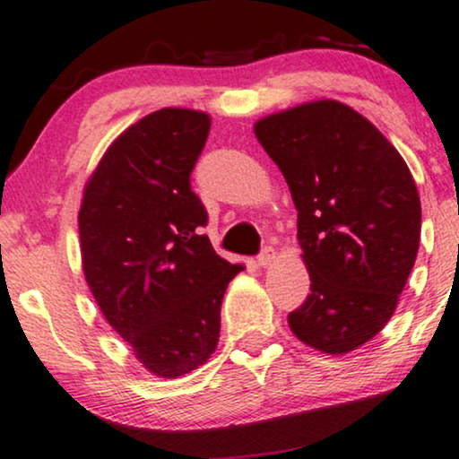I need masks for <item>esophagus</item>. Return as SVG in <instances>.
Here are the masks:
<instances>
[{"instance_id": "esophagus-1", "label": "esophagus", "mask_w": 459, "mask_h": 459, "mask_svg": "<svg viewBox=\"0 0 459 459\" xmlns=\"http://www.w3.org/2000/svg\"><path fill=\"white\" fill-rule=\"evenodd\" d=\"M274 257H276V251L273 247H264L262 248V253H259L257 255V265H262V268H265V265H270L274 262Z\"/></svg>"}]
</instances>
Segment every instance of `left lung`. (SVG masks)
I'll return each mask as SVG.
<instances>
[{
  "instance_id": "1",
  "label": "left lung",
  "mask_w": 459,
  "mask_h": 459,
  "mask_svg": "<svg viewBox=\"0 0 459 459\" xmlns=\"http://www.w3.org/2000/svg\"><path fill=\"white\" fill-rule=\"evenodd\" d=\"M255 135L290 185L310 293L287 316L308 347L338 355L392 319L415 265L421 204L400 152L333 100L257 121Z\"/></svg>"
}]
</instances>
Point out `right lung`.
Instances as JSON below:
<instances>
[{
    "instance_id": "obj_1",
    "label": "right lung",
    "mask_w": 459,
    "mask_h": 459,
    "mask_svg": "<svg viewBox=\"0 0 459 459\" xmlns=\"http://www.w3.org/2000/svg\"><path fill=\"white\" fill-rule=\"evenodd\" d=\"M211 132L204 112L163 108L126 129L84 186L78 231L89 290L152 375L195 370L219 342L221 302L242 265L202 234L191 172Z\"/></svg>"
}]
</instances>
